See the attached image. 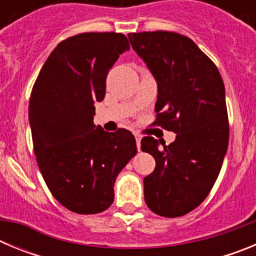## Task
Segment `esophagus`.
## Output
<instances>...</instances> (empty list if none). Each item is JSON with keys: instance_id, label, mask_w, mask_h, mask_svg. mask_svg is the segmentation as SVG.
Listing matches in <instances>:
<instances>
[{"instance_id": "obj_1", "label": "esophagus", "mask_w": 256, "mask_h": 256, "mask_svg": "<svg viewBox=\"0 0 256 256\" xmlns=\"http://www.w3.org/2000/svg\"><path fill=\"white\" fill-rule=\"evenodd\" d=\"M136 142H137V148L140 151L141 150V137L140 136H136Z\"/></svg>"}]
</instances>
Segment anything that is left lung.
<instances>
[{
    "label": "left lung",
    "mask_w": 256,
    "mask_h": 256,
    "mask_svg": "<svg viewBox=\"0 0 256 256\" xmlns=\"http://www.w3.org/2000/svg\"><path fill=\"white\" fill-rule=\"evenodd\" d=\"M132 48L158 82L155 126L177 133L170 144L144 137L155 158L144 178V201L166 218L196 209L209 195L227 152L230 126L224 83L216 64L188 37L174 32L130 33Z\"/></svg>",
    "instance_id": "8db88e82"
}]
</instances>
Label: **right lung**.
<instances>
[{
  "instance_id": "add662e5",
  "label": "right lung",
  "mask_w": 256,
  "mask_h": 256,
  "mask_svg": "<svg viewBox=\"0 0 256 256\" xmlns=\"http://www.w3.org/2000/svg\"><path fill=\"white\" fill-rule=\"evenodd\" d=\"M130 50L122 33H80L62 40L46 60L29 100L36 159L47 187L62 206L97 214L114 201L118 174L137 154L134 136L94 124L106 76Z\"/></svg>"
}]
</instances>
